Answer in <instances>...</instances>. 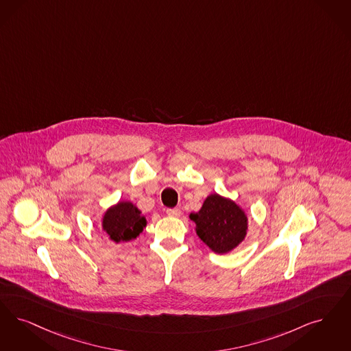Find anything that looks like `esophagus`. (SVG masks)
Segmentation results:
<instances>
[{
	"instance_id": "1",
	"label": "esophagus",
	"mask_w": 351,
	"mask_h": 351,
	"mask_svg": "<svg viewBox=\"0 0 351 351\" xmlns=\"http://www.w3.org/2000/svg\"><path fill=\"white\" fill-rule=\"evenodd\" d=\"M166 213H167L169 217H172V218H179L182 215V211L179 209H167Z\"/></svg>"
}]
</instances>
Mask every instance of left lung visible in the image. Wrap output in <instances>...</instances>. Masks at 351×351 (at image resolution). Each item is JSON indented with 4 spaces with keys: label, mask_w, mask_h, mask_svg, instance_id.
I'll return each instance as SVG.
<instances>
[{
    "label": "left lung",
    "mask_w": 351,
    "mask_h": 351,
    "mask_svg": "<svg viewBox=\"0 0 351 351\" xmlns=\"http://www.w3.org/2000/svg\"><path fill=\"white\" fill-rule=\"evenodd\" d=\"M195 230L211 251L225 254L235 250L248 232V217L238 204L218 193L205 198L201 209L189 214Z\"/></svg>",
    "instance_id": "obj_1"
}]
</instances>
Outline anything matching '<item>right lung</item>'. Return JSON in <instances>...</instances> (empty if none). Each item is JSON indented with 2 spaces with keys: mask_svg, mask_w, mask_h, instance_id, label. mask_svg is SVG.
<instances>
[{
  "mask_svg": "<svg viewBox=\"0 0 351 351\" xmlns=\"http://www.w3.org/2000/svg\"><path fill=\"white\" fill-rule=\"evenodd\" d=\"M146 225V217L130 201H119L104 211L101 217L103 231L116 244L140 237Z\"/></svg>",
  "mask_w": 351,
  "mask_h": 351,
  "instance_id": "right-lung-1",
  "label": "right lung"
}]
</instances>
